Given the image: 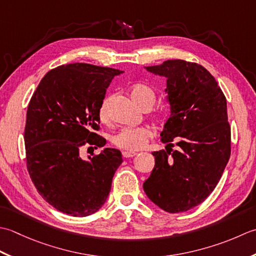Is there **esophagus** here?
<instances>
[{
  "label": "esophagus",
  "instance_id": "1",
  "mask_svg": "<svg viewBox=\"0 0 256 256\" xmlns=\"http://www.w3.org/2000/svg\"><path fill=\"white\" fill-rule=\"evenodd\" d=\"M136 154H137L134 152V151H122L124 158H132V157H134Z\"/></svg>",
  "mask_w": 256,
  "mask_h": 256
}]
</instances>
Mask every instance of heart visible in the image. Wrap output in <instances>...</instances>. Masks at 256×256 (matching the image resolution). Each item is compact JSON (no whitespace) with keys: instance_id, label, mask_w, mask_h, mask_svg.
<instances>
[{"instance_id":"obj_1","label":"heart","mask_w":256,"mask_h":256,"mask_svg":"<svg viewBox=\"0 0 256 256\" xmlns=\"http://www.w3.org/2000/svg\"><path fill=\"white\" fill-rule=\"evenodd\" d=\"M130 96L132 100L137 104L140 108L144 107H152L157 99L156 92L150 86L146 84H134L130 88ZM109 99H104L98 109V117L102 122H107L109 119L108 114ZM154 120L160 124L164 120V114L160 112H156L152 114ZM152 137L151 129L148 127H126L119 130L112 137V144L117 148L126 150V151H137L142 149L149 139Z\"/></svg>"}]
</instances>
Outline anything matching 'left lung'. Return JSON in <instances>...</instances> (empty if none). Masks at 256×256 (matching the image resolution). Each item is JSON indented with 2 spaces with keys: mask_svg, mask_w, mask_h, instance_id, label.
Instances as JSON below:
<instances>
[{
  "mask_svg": "<svg viewBox=\"0 0 256 256\" xmlns=\"http://www.w3.org/2000/svg\"><path fill=\"white\" fill-rule=\"evenodd\" d=\"M147 70L166 77L171 114L161 132L168 146L152 152L154 168L144 190L162 210L186 212L212 194L230 159L226 98L196 62L170 60Z\"/></svg>",
  "mask_w": 256,
  "mask_h": 256,
  "instance_id": "1",
  "label": "left lung"
}]
</instances>
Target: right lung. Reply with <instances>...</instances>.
I'll return each mask as SVG.
<instances>
[{"instance_id": "right-lung-1", "label": "right lung", "mask_w": 256, "mask_h": 256, "mask_svg": "<svg viewBox=\"0 0 256 256\" xmlns=\"http://www.w3.org/2000/svg\"><path fill=\"white\" fill-rule=\"evenodd\" d=\"M122 70L86 62L62 65L40 80L28 102L24 129L26 166L38 194L72 216H87L105 203L122 162L118 149L105 148L90 160L82 148L106 144L99 136L98 109ZM87 149V150H88Z\"/></svg>"}]
</instances>
